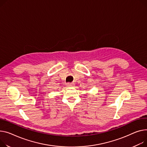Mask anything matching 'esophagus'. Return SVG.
<instances>
[{"label":"esophagus","instance_id":"obj_1","mask_svg":"<svg viewBox=\"0 0 147 147\" xmlns=\"http://www.w3.org/2000/svg\"><path fill=\"white\" fill-rule=\"evenodd\" d=\"M66 85H67V86L68 87H73V86H74V83H67Z\"/></svg>","mask_w":147,"mask_h":147}]
</instances>
